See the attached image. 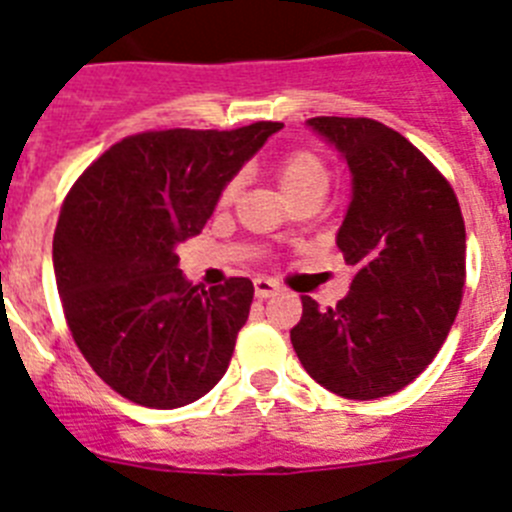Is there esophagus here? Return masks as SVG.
I'll return each instance as SVG.
<instances>
[{
    "label": "esophagus",
    "instance_id": "obj_1",
    "mask_svg": "<svg viewBox=\"0 0 512 512\" xmlns=\"http://www.w3.org/2000/svg\"><path fill=\"white\" fill-rule=\"evenodd\" d=\"M253 289H256V297L259 300H266V297H274L279 292V284L274 279H266V277H256L253 279Z\"/></svg>",
    "mask_w": 512,
    "mask_h": 512
}]
</instances>
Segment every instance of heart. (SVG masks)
Instances as JSON below:
<instances>
[{
    "label": "heart",
    "mask_w": 512,
    "mask_h": 512,
    "mask_svg": "<svg viewBox=\"0 0 512 512\" xmlns=\"http://www.w3.org/2000/svg\"><path fill=\"white\" fill-rule=\"evenodd\" d=\"M277 179L289 200H300L307 194H325L330 184V166L325 156L315 148H295V151L284 153L277 166ZM241 189V179L233 176L220 192V202L228 205L235 200V194Z\"/></svg>",
    "instance_id": "1"
}]
</instances>
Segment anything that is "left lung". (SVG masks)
<instances>
[{"mask_svg": "<svg viewBox=\"0 0 512 512\" xmlns=\"http://www.w3.org/2000/svg\"><path fill=\"white\" fill-rule=\"evenodd\" d=\"M346 156L354 200L338 248L354 282L338 305L302 297L289 330L305 372L346 400L408 387L436 359L467 282V230L446 176L397 130L369 117H312Z\"/></svg>", "mask_w": 512, "mask_h": 512, "instance_id": "1", "label": "left lung"}]
</instances>
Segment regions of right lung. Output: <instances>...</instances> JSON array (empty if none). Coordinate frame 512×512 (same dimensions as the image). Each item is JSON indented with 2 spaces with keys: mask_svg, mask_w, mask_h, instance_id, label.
Instances as JSON below:
<instances>
[{
  "mask_svg": "<svg viewBox=\"0 0 512 512\" xmlns=\"http://www.w3.org/2000/svg\"><path fill=\"white\" fill-rule=\"evenodd\" d=\"M279 128L128 135L66 194L53 235L63 315L97 377L125 400L182 408L223 379L253 282L192 287L176 246L202 233L225 184Z\"/></svg>",
  "mask_w": 512,
  "mask_h": 512,
  "instance_id": "1",
  "label": "right lung"
}]
</instances>
